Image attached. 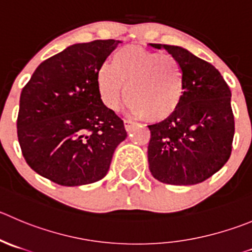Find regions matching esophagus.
I'll use <instances>...</instances> for the list:
<instances>
[{"mask_svg": "<svg viewBox=\"0 0 252 252\" xmlns=\"http://www.w3.org/2000/svg\"><path fill=\"white\" fill-rule=\"evenodd\" d=\"M124 125H125V130L126 131H131L133 128V126H135V124H133L132 121H130V120H125Z\"/></svg>", "mask_w": 252, "mask_h": 252, "instance_id": "1", "label": "esophagus"}]
</instances>
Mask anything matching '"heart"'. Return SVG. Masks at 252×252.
Wrapping results in <instances>:
<instances>
[{
    "instance_id": "heart-1",
    "label": "heart",
    "mask_w": 252,
    "mask_h": 252,
    "mask_svg": "<svg viewBox=\"0 0 252 252\" xmlns=\"http://www.w3.org/2000/svg\"><path fill=\"white\" fill-rule=\"evenodd\" d=\"M124 86L131 114L163 121L178 110L183 100V66L171 54L126 45L112 54L110 65L102 64L96 73L97 93L107 109L117 110Z\"/></svg>"
}]
</instances>
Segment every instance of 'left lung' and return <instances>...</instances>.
<instances>
[{
  "instance_id": "1",
  "label": "left lung",
  "mask_w": 252,
  "mask_h": 252,
  "mask_svg": "<svg viewBox=\"0 0 252 252\" xmlns=\"http://www.w3.org/2000/svg\"><path fill=\"white\" fill-rule=\"evenodd\" d=\"M150 45L176 57L184 71L181 106L168 119L148 125L150 171L162 183H202L231 155L235 122L230 88L215 66L189 50L177 45Z\"/></svg>"
}]
</instances>
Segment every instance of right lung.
<instances>
[{"label": "right lung", "instance_id": "add662e5", "mask_svg": "<svg viewBox=\"0 0 252 252\" xmlns=\"http://www.w3.org/2000/svg\"><path fill=\"white\" fill-rule=\"evenodd\" d=\"M120 40L78 43L40 63L22 89L17 136L28 166L65 187L100 181L126 138L101 102L96 73Z\"/></svg>", "mask_w": 252, "mask_h": 252}]
</instances>
